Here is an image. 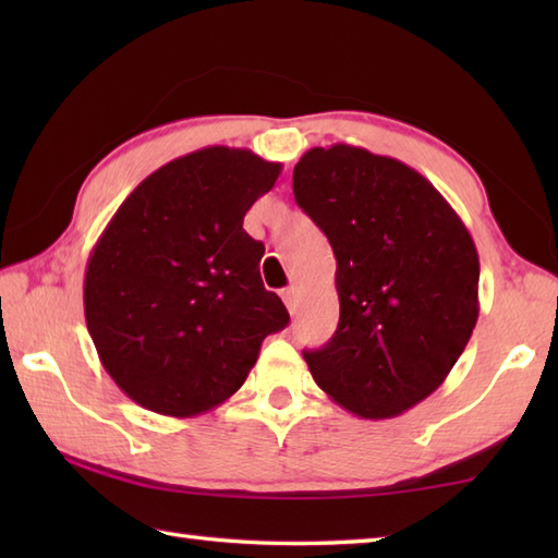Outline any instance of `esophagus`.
Segmentation results:
<instances>
[{
  "instance_id": "esophagus-1",
  "label": "esophagus",
  "mask_w": 558,
  "mask_h": 558,
  "mask_svg": "<svg viewBox=\"0 0 558 558\" xmlns=\"http://www.w3.org/2000/svg\"><path fill=\"white\" fill-rule=\"evenodd\" d=\"M282 302H286L290 314H298V292H294V288L282 290Z\"/></svg>"
}]
</instances>
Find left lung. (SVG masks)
<instances>
[{
	"label": "left lung",
	"instance_id": "8db88e82",
	"mask_svg": "<svg viewBox=\"0 0 558 558\" xmlns=\"http://www.w3.org/2000/svg\"><path fill=\"white\" fill-rule=\"evenodd\" d=\"M292 189L338 264V330L304 352L314 381L362 420L398 417L446 381L475 330V242L426 177L360 146L306 150Z\"/></svg>",
	"mask_w": 558,
	"mask_h": 558
}]
</instances>
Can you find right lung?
Segmentation results:
<instances>
[{"label":"right lung","instance_id":"add662e5","mask_svg":"<svg viewBox=\"0 0 558 558\" xmlns=\"http://www.w3.org/2000/svg\"><path fill=\"white\" fill-rule=\"evenodd\" d=\"M282 165L208 146L148 174L93 246L83 312L105 372L150 412L196 417L246 381L290 314L242 228Z\"/></svg>","mask_w":558,"mask_h":558}]
</instances>
